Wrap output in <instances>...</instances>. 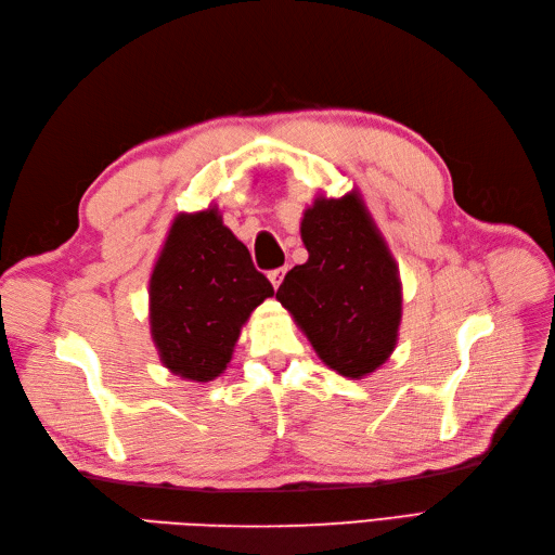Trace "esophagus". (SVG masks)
Returning <instances> with one entry per match:
<instances>
[{"label":"esophagus","mask_w":555,"mask_h":555,"mask_svg":"<svg viewBox=\"0 0 555 555\" xmlns=\"http://www.w3.org/2000/svg\"><path fill=\"white\" fill-rule=\"evenodd\" d=\"M284 273H287V268H275V271L268 273V280H271V284H273L275 289H278L280 284H282V280H284Z\"/></svg>","instance_id":"34e87169"}]
</instances>
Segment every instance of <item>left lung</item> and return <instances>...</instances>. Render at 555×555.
Wrapping results in <instances>:
<instances>
[{
  "instance_id": "8db88e82",
  "label": "left lung",
  "mask_w": 555,
  "mask_h": 555,
  "mask_svg": "<svg viewBox=\"0 0 555 555\" xmlns=\"http://www.w3.org/2000/svg\"><path fill=\"white\" fill-rule=\"evenodd\" d=\"M308 261L294 266L275 298L328 367L349 379L391 357L402 317L396 259L357 192L319 196L304 212Z\"/></svg>"
}]
</instances>
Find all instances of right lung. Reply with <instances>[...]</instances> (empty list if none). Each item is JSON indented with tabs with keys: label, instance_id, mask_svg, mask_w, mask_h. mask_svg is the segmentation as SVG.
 <instances>
[{
	"label": "right lung",
	"instance_id": "1",
	"mask_svg": "<svg viewBox=\"0 0 555 555\" xmlns=\"http://www.w3.org/2000/svg\"><path fill=\"white\" fill-rule=\"evenodd\" d=\"M273 284L217 208L178 215L150 275V333L173 375L210 382L227 371L243 324Z\"/></svg>",
	"mask_w": 555,
	"mask_h": 555
}]
</instances>
